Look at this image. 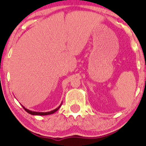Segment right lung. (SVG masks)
<instances>
[{
    "label": "right lung",
    "instance_id": "right-lung-1",
    "mask_svg": "<svg viewBox=\"0 0 146 146\" xmlns=\"http://www.w3.org/2000/svg\"><path fill=\"white\" fill-rule=\"evenodd\" d=\"M62 102L61 103V104H60L59 106L58 107V108H56V109L51 110V111H49V112H45V113H42V112H36V111H32V110H30L29 109H27V108H25V106H23V105H22V106L23 107V108L25 110V111L27 112L28 113L31 114V115H51V114L56 113L58 110H59V108H60V106H62Z\"/></svg>",
    "mask_w": 146,
    "mask_h": 146
}]
</instances>
